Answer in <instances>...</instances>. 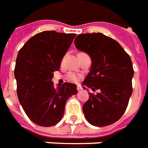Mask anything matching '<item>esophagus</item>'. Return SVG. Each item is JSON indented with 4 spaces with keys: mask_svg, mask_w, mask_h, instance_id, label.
Here are the masks:
<instances>
[{
    "mask_svg": "<svg viewBox=\"0 0 148 148\" xmlns=\"http://www.w3.org/2000/svg\"><path fill=\"white\" fill-rule=\"evenodd\" d=\"M77 89L78 91H80V90H82V87L81 86V85H77Z\"/></svg>",
    "mask_w": 148,
    "mask_h": 148,
    "instance_id": "esophagus-1",
    "label": "esophagus"
}]
</instances>
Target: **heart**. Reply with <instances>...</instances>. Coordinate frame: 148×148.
Instances as JSON below:
<instances>
[{
  "instance_id": "heart-1",
  "label": "heart",
  "mask_w": 148,
  "mask_h": 148,
  "mask_svg": "<svg viewBox=\"0 0 148 148\" xmlns=\"http://www.w3.org/2000/svg\"><path fill=\"white\" fill-rule=\"evenodd\" d=\"M82 76L78 74L74 73V72L70 71L66 74V79L70 82H73V83H77L80 81Z\"/></svg>"
}]
</instances>
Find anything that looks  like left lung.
<instances>
[{"mask_svg": "<svg viewBox=\"0 0 148 148\" xmlns=\"http://www.w3.org/2000/svg\"><path fill=\"white\" fill-rule=\"evenodd\" d=\"M74 44L92 59L83 84L93 91L100 90L97 95L89 93L82 107L84 116L95 127L114 123L126 111L133 92L134 71L130 57L118 42L100 32L80 34Z\"/></svg>", "mask_w": 148, "mask_h": 148, "instance_id": "1", "label": "left lung"}]
</instances>
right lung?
Instances as JSON below:
<instances>
[{"label": "right lung", "mask_w": 148, "mask_h": 148, "mask_svg": "<svg viewBox=\"0 0 148 148\" xmlns=\"http://www.w3.org/2000/svg\"><path fill=\"white\" fill-rule=\"evenodd\" d=\"M76 36L55 31L39 32L19 50L14 67L19 102L34 123L52 127L61 120L66 101L77 93V86L65 82L54 88L53 72L59 71L63 57Z\"/></svg>", "instance_id": "obj_1"}]
</instances>
